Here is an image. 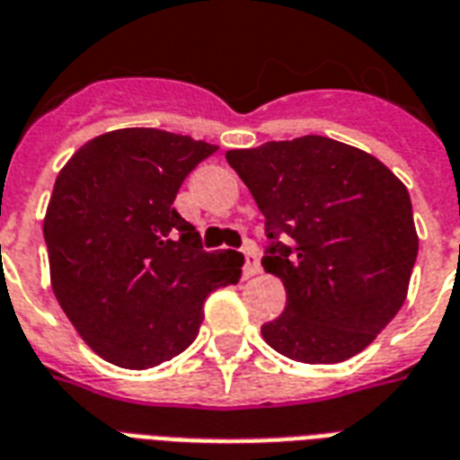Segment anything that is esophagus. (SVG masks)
Wrapping results in <instances>:
<instances>
[{
  "mask_svg": "<svg viewBox=\"0 0 460 460\" xmlns=\"http://www.w3.org/2000/svg\"><path fill=\"white\" fill-rule=\"evenodd\" d=\"M243 277L248 279V277H255L261 275V258H258V251H255L253 245H245L243 248Z\"/></svg>",
  "mask_w": 460,
  "mask_h": 460,
  "instance_id": "obj_1",
  "label": "esophagus"
}]
</instances>
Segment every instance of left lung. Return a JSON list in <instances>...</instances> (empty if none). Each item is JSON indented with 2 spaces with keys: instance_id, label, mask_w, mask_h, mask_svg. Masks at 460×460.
Returning <instances> with one entry per match:
<instances>
[{
  "instance_id": "left-lung-1",
  "label": "left lung",
  "mask_w": 460,
  "mask_h": 460,
  "mask_svg": "<svg viewBox=\"0 0 460 460\" xmlns=\"http://www.w3.org/2000/svg\"><path fill=\"white\" fill-rule=\"evenodd\" d=\"M265 217L262 268L287 306L261 328L279 355L345 362L371 345L408 296L417 231L408 188L376 156L306 135L226 152Z\"/></svg>"
}]
</instances>
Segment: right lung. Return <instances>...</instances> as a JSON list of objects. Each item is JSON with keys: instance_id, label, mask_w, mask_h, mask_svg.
<instances>
[{"instance_id": "1", "label": "right lung", "mask_w": 460, "mask_h": 460, "mask_svg": "<svg viewBox=\"0 0 460 460\" xmlns=\"http://www.w3.org/2000/svg\"><path fill=\"white\" fill-rule=\"evenodd\" d=\"M215 145L166 129L93 137L52 188L43 234L52 292L105 362L149 369L198 338L202 304L236 285L243 255L202 251L173 199Z\"/></svg>"}]
</instances>
